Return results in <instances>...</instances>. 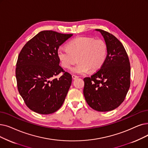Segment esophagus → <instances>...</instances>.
Here are the masks:
<instances>
[{
	"instance_id": "34e87169",
	"label": "esophagus",
	"mask_w": 148,
	"mask_h": 148,
	"mask_svg": "<svg viewBox=\"0 0 148 148\" xmlns=\"http://www.w3.org/2000/svg\"><path fill=\"white\" fill-rule=\"evenodd\" d=\"M79 77L78 76H77V75H72V78H73V79H74V80H75V79H77Z\"/></svg>"
}]
</instances>
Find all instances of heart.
<instances>
[{"label": "heart", "instance_id": "b5f03b06", "mask_svg": "<svg viewBox=\"0 0 148 148\" xmlns=\"http://www.w3.org/2000/svg\"><path fill=\"white\" fill-rule=\"evenodd\" d=\"M67 47H59L57 56L62 65L66 68H69L79 61L70 69L73 74H85L90 71H97L103 66L107 59V46L102 40L79 37L69 42Z\"/></svg>", "mask_w": 148, "mask_h": 148}]
</instances>
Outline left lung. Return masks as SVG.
<instances>
[{
    "instance_id": "8db88e82",
    "label": "left lung",
    "mask_w": 148,
    "mask_h": 148,
    "mask_svg": "<svg viewBox=\"0 0 148 148\" xmlns=\"http://www.w3.org/2000/svg\"><path fill=\"white\" fill-rule=\"evenodd\" d=\"M104 38L108 56L105 64L90 77L84 79L83 94L88 105L100 112L119 107L130 87L131 67L126 50L112 34L96 29Z\"/></svg>"
}]
</instances>
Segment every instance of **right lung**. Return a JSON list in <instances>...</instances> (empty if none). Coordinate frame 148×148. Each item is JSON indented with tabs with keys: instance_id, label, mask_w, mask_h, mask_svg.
I'll return each instance as SVG.
<instances>
[{
	"instance_id": "obj_1",
	"label": "right lung",
	"mask_w": 148,
	"mask_h": 148,
	"mask_svg": "<svg viewBox=\"0 0 148 148\" xmlns=\"http://www.w3.org/2000/svg\"><path fill=\"white\" fill-rule=\"evenodd\" d=\"M73 36L42 31L29 40L19 53L16 77L19 94L35 112L49 114L62 106L72 76L59 66L57 50ZM62 72L59 79L54 77Z\"/></svg>"
}]
</instances>
